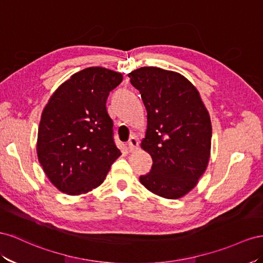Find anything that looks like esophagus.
Returning <instances> with one entry per match:
<instances>
[{
	"instance_id": "obj_1",
	"label": "esophagus",
	"mask_w": 263,
	"mask_h": 263,
	"mask_svg": "<svg viewBox=\"0 0 263 263\" xmlns=\"http://www.w3.org/2000/svg\"><path fill=\"white\" fill-rule=\"evenodd\" d=\"M127 146H129L130 152H136L139 148V140L136 137L130 138L129 142H127Z\"/></svg>"
}]
</instances>
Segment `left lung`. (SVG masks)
Returning a JSON list of instances; mask_svg holds the SVG:
<instances>
[{
	"label": "left lung",
	"mask_w": 263,
	"mask_h": 263,
	"mask_svg": "<svg viewBox=\"0 0 263 263\" xmlns=\"http://www.w3.org/2000/svg\"><path fill=\"white\" fill-rule=\"evenodd\" d=\"M127 76L147 112L141 147L153 160L151 172L140 182L157 196L181 198L197 185L211 157L208 110L196 87L176 71L141 67Z\"/></svg>",
	"instance_id": "8db88e82"
}]
</instances>
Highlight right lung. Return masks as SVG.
I'll return each instance as SVG.
<instances>
[{"label": "right lung", "instance_id": "1", "mask_svg": "<svg viewBox=\"0 0 263 263\" xmlns=\"http://www.w3.org/2000/svg\"><path fill=\"white\" fill-rule=\"evenodd\" d=\"M122 79L120 72L89 67L63 82L45 106L36 151L44 173L61 192L77 196L97 189L121 155L106 102Z\"/></svg>", "mask_w": 263, "mask_h": 263}]
</instances>
